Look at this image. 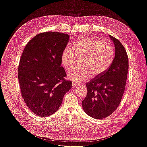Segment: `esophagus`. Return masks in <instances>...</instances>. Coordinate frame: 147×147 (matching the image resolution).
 <instances>
[{
	"mask_svg": "<svg viewBox=\"0 0 147 147\" xmlns=\"http://www.w3.org/2000/svg\"><path fill=\"white\" fill-rule=\"evenodd\" d=\"M79 86V84H77V83H72V86H74V87H76V86Z\"/></svg>",
	"mask_w": 147,
	"mask_h": 147,
	"instance_id": "esophagus-1",
	"label": "esophagus"
}]
</instances>
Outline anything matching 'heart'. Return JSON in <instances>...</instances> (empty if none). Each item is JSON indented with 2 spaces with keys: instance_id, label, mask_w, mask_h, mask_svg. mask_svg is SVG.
Listing matches in <instances>:
<instances>
[{
  "instance_id": "obj_1",
  "label": "heart",
  "mask_w": 147,
  "mask_h": 147,
  "mask_svg": "<svg viewBox=\"0 0 147 147\" xmlns=\"http://www.w3.org/2000/svg\"><path fill=\"white\" fill-rule=\"evenodd\" d=\"M72 49L65 47L61 56V64L67 70H72L77 59L80 67L68 74L74 82L81 83L91 77H97L105 73L112 64L115 50L110 42L90 37L78 39L74 42Z\"/></svg>"
}]
</instances>
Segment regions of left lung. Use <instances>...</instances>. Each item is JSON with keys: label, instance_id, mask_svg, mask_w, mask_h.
<instances>
[{"label": "left lung", "instance_id": "obj_1", "mask_svg": "<svg viewBox=\"0 0 147 147\" xmlns=\"http://www.w3.org/2000/svg\"><path fill=\"white\" fill-rule=\"evenodd\" d=\"M115 48V56L110 68L86 84L87 95L82 101L84 112L95 119L112 114L121 101L125 90L129 61L125 48L117 38L109 35Z\"/></svg>", "mask_w": 147, "mask_h": 147}]
</instances>
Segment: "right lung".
I'll return each mask as SVG.
<instances>
[{"label": "right lung", "instance_id": "add662e5", "mask_svg": "<svg viewBox=\"0 0 147 147\" xmlns=\"http://www.w3.org/2000/svg\"><path fill=\"white\" fill-rule=\"evenodd\" d=\"M68 34L45 32L37 34L26 45L18 65L21 96L29 109L38 117H48L61 106L72 87L62 67V51Z\"/></svg>", "mask_w": 147, "mask_h": 147}]
</instances>
